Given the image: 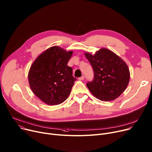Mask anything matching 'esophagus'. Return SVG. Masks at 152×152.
<instances>
[{"label": "esophagus", "mask_w": 152, "mask_h": 152, "mask_svg": "<svg viewBox=\"0 0 152 152\" xmlns=\"http://www.w3.org/2000/svg\"><path fill=\"white\" fill-rule=\"evenodd\" d=\"M84 78H85V77H84V76H81V77H80L78 78V80H83Z\"/></svg>", "instance_id": "esophagus-1"}]
</instances>
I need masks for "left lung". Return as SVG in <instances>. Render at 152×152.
I'll use <instances>...</instances> for the list:
<instances>
[{
  "label": "left lung",
  "instance_id": "obj_1",
  "mask_svg": "<svg viewBox=\"0 0 152 152\" xmlns=\"http://www.w3.org/2000/svg\"><path fill=\"white\" fill-rule=\"evenodd\" d=\"M94 75L86 86L92 95L104 101H111L119 97L126 88L130 73L126 63L115 53L106 48L94 55L85 52Z\"/></svg>",
  "mask_w": 152,
  "mask_h": 152
}]
</instances>
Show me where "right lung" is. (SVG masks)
<instances>
[{
  "instance_id": "right-lung-1",
  "label": "right lung",
  "mask_w": 152,
  "mask_h": 152,
  "mask_svg": "<svg viewBox=\"0 0 152 152\" xmlns=\"http://www.w3.org/2000/svg\"><path fill=\"white\" fill-rule=\"evenodd\" d=\"M72 51L53 46L41 53L31 64L28 74L30 87L40 100L49 105L64 102L76 78L67 64Z\"/></svg>"
}]
</instances>
